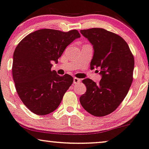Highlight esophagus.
Wrapping results in <instances>:
<instances>
[{
	"label": "esophagus",
	"instance_id": "1",
	"mask_svg": "<svg viewBox=\"0 0 149 149\" xmlns=\"http://www.w3.org/2000/svg\"><path fill=\"white\" fill-rule=\"evenodd\" d=\"M80 80H81L80 79H79L78 78H73V83H74V84L78 83V82H80Z\"/></svg>",
	"mask_w": 149,
	"mask_h": 149
}]
</instances>
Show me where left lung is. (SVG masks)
I'll use <instances>...</instances> for the list:
<instances>
[{
  "label": "left lung",
  "instance_id": "1",
  "mask_svg": "<svg viewBox=\"0 0 149 149\" xmlns=\"http://www.w3.org/2000/svg\"><path fill=\"white\" fill-rule=\"evenodd\" d=\"M80 33L93 45V56L90 67L100 69L98 84L89 78L82 82L86 93L80 104L90 114L102 117L113 112L125 99L133 82L134 57L121 36L102 28L81 30Z\"/></svg>",
  "mask_w": 149,
  "mask_h": 149
}]
</instances>
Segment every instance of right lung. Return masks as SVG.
Here are the masks:
<instances>
[{
    "mask_svg": "<svg viewBox=\"0 0 149 149\" xmlns=\"http://www.w3.org/2000/svg\"><path fill=\"white\" fill-rule=\"evenodd\" d=\"M80 37L78 30L67 32L42 29L28 34L18 43L13 56L12 76L18 96L33 113H51L61 104L73 82L69 74L52 70L68 45Z\"/></svg>",
    "mask_w": 149,
    "mask_h": 149,
    "instance_id": "obj_1",
    "label": "right lung"
}]
</instances>
